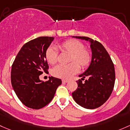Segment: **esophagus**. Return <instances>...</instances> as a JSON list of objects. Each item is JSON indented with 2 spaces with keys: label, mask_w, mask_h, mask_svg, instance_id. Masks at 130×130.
Here are the masks:
<instances>
[{
  "label": "esophagus",
  "mask_w": 130,
  "mask_h": 130,
  "mask_svg": "<svg viewBox=\"0 0 130 130\" xmlns=\"http://www.w3.org/2000/svg\"><path fill=\"white\" fill-rule=\"evenodd\" d=\"M61 81H62V83H67V82H69V80H65V79H63V80H61Z\"/></svg>",
  "instance_id": "1"
}]
</instances>
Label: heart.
<instances>
[{
  "mask_svg": "<svg viewBox=\"0 0 130 130\" xmlns=\"http://www.w3.org/2000/svg\"><path fill=\"white\" fill-rule=\"evenodd\" d=\"M84 43L80 40L70 39L57 45V48L62 54H69L68 63L66 65H58L53 69L52 73L54 76L63 79H68L77 73L79 67L86 69L92 61V52L90 49L84 47ZM46 60L53 65L58 60L57 52L53 47L47 48L45 53Z\"/></svg>",
  "mask_w": 130,
  "mask_h": 130,
  "instance_id": "1",
  "label": "heart"
}]
</instances>
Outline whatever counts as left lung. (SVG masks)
Listing matches in <instances>:
<instances>
[{"label":"left lung","mask_w":130,"mask_h":130,"mask_svg":"<svg viewBox=\"0 0 130 130\" xmlns=\"http://www.w3.org/2000/svg\"><path fill=\"white\" fill-rule=\"evenodd\" d=\"M75 37L90 41L93 58L88 69L79 75L82 79L76 81L78 87L72 93V96L83 108H96L107 101L114 88V64L108 52L99 42L87 37ZM86 76L89 79L82 83V80Z\"/></svg>","instance_id":"left-lung-1"}]
</instances>
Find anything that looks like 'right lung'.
Instances as JSON below:
<instances>
[{
	"mask_svg": "<svg viewBox=\"0 0 130 130\" xmlns=\"http://www.w3.org/2000/svg\"><path fill=\"white\" fill-rule=\"evenodd\" d=\"M54 38L40 37L21 48L12 65L11 83L20 102L32 109H40L54 98L61 80L51 76L41 81L39 76L48 70L45 53Z\"/></svg>",
	"mask_w": 130,
	"mask_h": 130,
	"instance_id": "add662e5",
	"label": "right lung"
}]
</instances>
